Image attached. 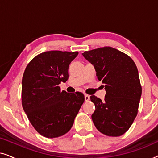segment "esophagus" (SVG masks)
<instances>
[{
	"label": "esophagus",
	"mask_w": 158,
	"mask_h": 158,
	"mask_svg": "<svg viewBox=\"0 0 158 158\" xmlns=\"http://www.w3.org/2000/svg\"><path fill=\"white\" fill-rule=\"evenodd\" d=\"M89 100H90V96H89V95H88V94H85V101H88Z\"/></svg>",
	"instance_id": "34e87169"
}]
</instances>
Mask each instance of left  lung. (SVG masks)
<instances>
[{
    "mask_svg": "<svg viewBox=\"0 0 158 158\" xmlns=\"http://www.w3.org/2000/svg\"><path fill=\"white\" fill-rule=\"evenodd\" d=\"M82 55L94 64L97 78L105 84L104 101L90 97L94 103L91 117L96 129L109 137H119L129 129L138 113L142 86L137 68L126 54L111 47Z\"/></svg>",
    "mask_w": 158,
    "mask_h": 158,
    "instance_id": "left-lung-1",
    "label": "left lung"
}]
</instances>
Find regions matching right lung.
<instances>
[{
	"label": "right lung",
	"mask_w": 158,
	"mask_h": 158,
	"mask_svg": "<svg viewBox=\"0 0 158 158\" xmlns=\"http://www.w3.org/2000/svg\"><path fill=\"white\" fill-rule=\"evenodd\" d=\"M78 55L58 50L44 52L27 64L21 87L22 106L34 128L47 138L65 135L85 101L83 93L61 91L68 81L70 62Z\"/></svg>",
	"instance_id": "1"
}]
</instances>
